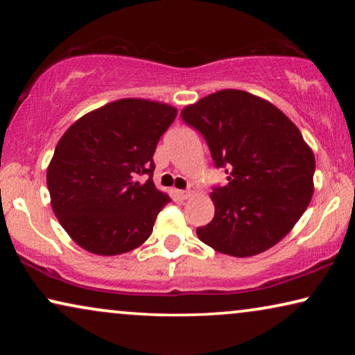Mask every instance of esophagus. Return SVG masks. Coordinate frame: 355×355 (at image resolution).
I'll return each instance as SVG.
<instances>
[{
    "label": "esophagus",
    "mask_w": 355,
    "mask_h": 355,
    "mask_svg": "<svg viewBox=\"0 0 355 355\" xmlns=\"http://www.w3.org/2000/svg\"><path fill=\"white\" fill-rule=\"evenodd\" d=\"M197 192V189L194 188V186H189L188 189H184V191H180V196L183 197V199H189L191 196H194Z\"/></svg>",
    "instance_id": "esophagus-1"
}]
</instances>
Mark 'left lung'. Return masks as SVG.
I'll use <instances>...</instances> for the list:
<instances>
[{
  "instance_id": "1",
  "label": "left lung",
  "mask_w": 355,
  "mask_h": 355,
  "mask_svg": "<svg viewBox=\"0 0 355 355\" xmlns=\"http://www.w3.org/2000/svg\"><path fill=\"white\" fill-rule=\"evenodd\" d=\"M182 119L200 131L228 183L214 186V218L197 228L209 248L252 257L290 233L313 196L315 156L272 103L225 89L186 106Z\"/></svg>"
}]
</instances>
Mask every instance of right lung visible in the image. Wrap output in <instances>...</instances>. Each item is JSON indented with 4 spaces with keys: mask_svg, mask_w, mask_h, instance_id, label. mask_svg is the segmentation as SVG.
<instances>
[{
    "mask_svg": "<svg viewBox=\"0 0 355 355\" xmlns=\"http://www.w3.org/2000/svg\"><path fill=\"white\" fill-rule=\"evenodd\" d=\"M175 117L166 103L122 98L78 119L59 139L46 184L59 224L80 248L120 255L152 235L171 202L155 188L153 153Z\"/></svg>",
    "mask_w": 355,
    "mask_h": 355,
    "instance_id": "1",
    "label": "right lung"
}]
</instances>
